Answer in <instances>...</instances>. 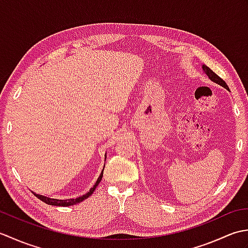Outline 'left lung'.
<instances>
[{"label": "left lung", "instance_id": "1", "mask_svg": "<svg viewBox=\"0 0 248 248\" xmlns=\"http://www.w3.org/2000/svg\"><path fill=\"white\" fill-rule=\"evenodd\" d=\"M202 70L205 72V75H207V76L209 77L210 80L213 81L214 83L218 84V85L223 86L224 88L228 89V91H229V87L227 86V84H226V82L223 80V78H219V77L217 75V73L213 72L211 69H210V68H209L208 66L202 65Z\"/></svg>", "mask_w": 248, "mask_h": 248}]
</instances>
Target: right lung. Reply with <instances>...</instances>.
I'll use <instances>...</instances> for the list:
<instances>
[{
	"mask_svg": "<svg viewBox=\"0 0 248 248\" xmlns=\"http://www.w3.org/2000/svg\"><path fill=\"white\" fill-rule=\"evenodd\" d=\"M105 156H107V155H105ZM105 159H107V157H105ZM103 170H104V167H103ZM103 170H102V172L100 173V176H99V178H98L97 182L94 183V186H93L91 189H89V192H87L85 195H82V196L78 197V198H71V199H54V198H49V197H46V196H44V195L36 194V193H34V192H33V194L35 195V196H36L37 198H39L40 200H43L44 202L48 203V204H50V205H60V207H68V205L77 204V203H78V202H83V200H85L86 198H88V197L91 196V195L93 193V191H94V189H96V187L98 186V184L100 183V181H101V179H102V177H103Z\"/></svg>",
	"mask_w": 248,
	"mask_h": 248,
	"instance_id": "add662e5",
	"label": "right lung"
}]
</instances>
